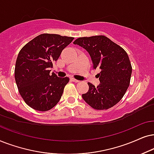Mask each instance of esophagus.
Instances as JSON below:
<instances>
[{
  "mask_svg": "<svg viewBox=\"0 0 154 154\" xmlns=\"http://www.w3.org/2000/svg\"><path fill=\"white\" fill-rule=\"evenodd\" d=\"M71 80L72 81V82H76V83L79 82V80H77V79H74V78H71Z\"/></svg>",
  "mask_w": 154,
  "mask_h": 154,
  "instance_id": "34e87169",
  "label": "esophagus"
}]
</instances>
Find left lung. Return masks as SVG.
<instances>
[{
  "mask_svg": "<svg viewBox=\"0 0 154 154\" xmlns=\"http://www.w3.org/2000/svg\"><path fill=\"white\" fill-rule=\"evenodd\" d=\"M85 49L91 57L94 69H100L97 87L88 82L89 91L83 94L86 103L94 109L106 110L121 100L132 75L128 53L122 47L105 36L80 37L73 42Z\"/></svg>",
  "mask_w": 154,
  "mask_h": 154,
  "instance_id": "left-lung-1",
  "label": "left lung"
}]
</instances>
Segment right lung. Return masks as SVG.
Segmentation results:
<instances>
[{
    "label": "right lung",
    "mask_w": 154,
    "mask_h": 154,
    "mask_svg": "<svg viewBox=\"0 0 154 154\" xmlns=\"http://www.w3.org/2000/svg\"><path fill=\"white\" fill-rule=\"evenodd\" d=\"M73 39L58 34H42L20 51L15 79L20 95L31 108L47 111L60 101L69 78L51 74L50 69Z\"/></svg>",
    "instance_id": "add662e5"
}]
</instances>
